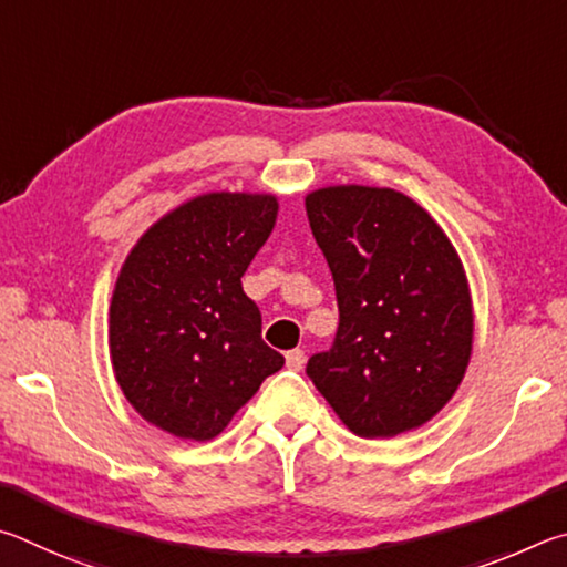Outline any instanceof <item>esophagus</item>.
Returning a JSON list of instances; mask_svg holds the SVG:
<instances>
[{
  "mask_svg": "<svg viewBox=\"0 0 567 567\" xmlns=\"http://www.w3.org/2000/svg\"><path fill=\"white\" fill-rule=\"evenodd\" d=\"M303 363H306V355H303L301 349H293V351L286 353V365H289L291 371H301Z\"/></svg>",
  "mask_w": 567,
  "mask_h": 567,
  "instance_id": "esophagus-1",
  "label": "esophagus"
}]
</instances>
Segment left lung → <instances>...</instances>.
<instances>
[{"label": "left lung", "mask_w": 567, "mask_h": 567, "mask_svg": "<svg viewBox=\"0 0 567 567\" xmlns=\"http://www.w3.org/2000/svg\"><path fill=\"white\" fill-rule=\"evenodd\" d=\"M329 261L339 329L306 373L361 439L431 421L458 389L473 349L468 281L449 236L393 188L329 186L306 196Z\"/></svg>", "instance_id": "8db88e82"}]
</instances>
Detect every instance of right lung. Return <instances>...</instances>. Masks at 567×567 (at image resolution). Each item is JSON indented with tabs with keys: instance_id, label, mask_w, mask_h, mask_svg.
Masks as SVG:
<instances>
[{
	"instance_id": "add662e5",
	"label": "right lung",
	"mask_w": 567,
	"mask_h": 567,
	"mask_svg": "<svg viewBox=\"0 0 567 567\" xmlns=\"http://www.w3.org/2000/svg\"><path fill=\"white\" fill-rule=\"evenodd\" d=\"M276 214L268 194L196 196L138 238L116 278V381L142 419L176 439L212 441L284 365L241 286Z\"/></svg>"
}]
</instances>
